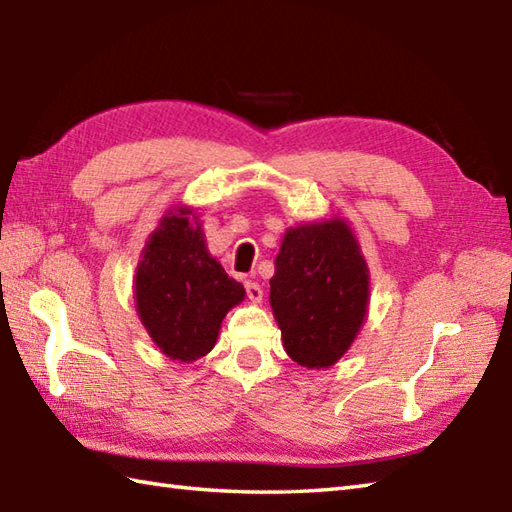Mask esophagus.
I'll return each mask as SVG.
<instances>
[{"mask_svg":"<svg viewBox=\"0 0 512 512\" xmlns=\"http://www.w3.org/2000/svg\"><path fill=\"white\" fill-rule=\"evenodd\" d=\"M246 297H248L250 301H255V303L262 301V297H264L262 286L255 284V281H246Z\"/></svg>","mask_w":512,"mask_h":512,"instance_id":"obj_1","label":"esophagus"}]
</instances>
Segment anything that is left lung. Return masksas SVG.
Listing matches in <instances>:
<instances>
[{
  "mask_svg": "<svg viewBox=\"0 0 512 512\" xmlns=\"http://www.w3.org/2000/svg\"><path fill=\"white\" fill-rule=\"evenodd\" d=\"M369 277L341 220L290 228L275 259L270 306L292 361L330 367L347 352L367 312Z\"/></svg>",
  "mask_w": 512,
  "mask_h": 512,
  "instance_id": "8db88e82",
  "label": "left lung"
}]
</instances>
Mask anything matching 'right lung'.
<instances>
[{"label": "right lung", "instance_id": "obj_1", "mask_svg": "<svg viewBox=\"0 0 512 512\" xmlns=\"http://www.w3.org/2000/svg\"><path fill=\"white\" fill-rule=\"evenodd\" d=\"M244 286L206 253L198 222L187 209L162 217L136 270V306L151 339L173 361L209 354L226 312Z\"/></svg>", "mask_w": 512, "mask_h": 512}]
</instances>
